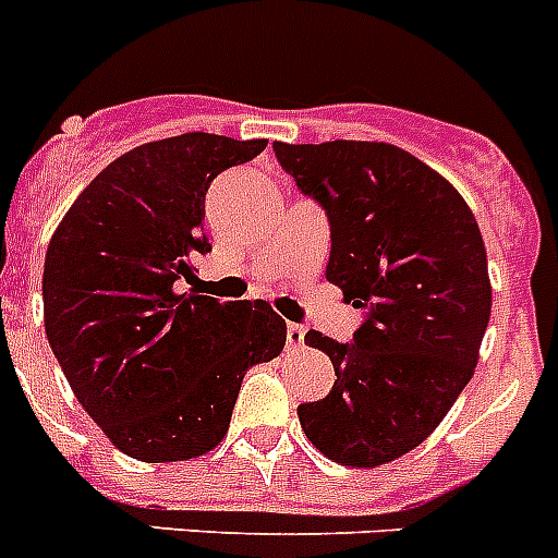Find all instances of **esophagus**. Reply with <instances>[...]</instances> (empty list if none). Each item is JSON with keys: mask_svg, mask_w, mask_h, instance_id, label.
<instances>
[{"mask_svg": "<svg viewBox=\"0 0 558 558\" xmlns=\"http://www.w3.org/2000/svg\"><path fill=\"white\" fill-rule=\"evenodd\" d=\"M304 344V327L288 325V350H299Z\"/></svg>", "mask_w": 558, "mask_h": 558, "instance_id": "esophagus-1", "label": "esophagus"}]
</instances>
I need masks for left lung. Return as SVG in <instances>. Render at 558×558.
Wrapping results in <instances>:
<instances>
[{"label":"left lung","instance_id":"1","mask_svg":"<svg viewBox=\"0 0 558 558\" xmlns=\"http://www.w3.org/2000/svg\"><path fill=\"white\" fill-rule=\"evenodd\" d=\"M330 222L327 279L364 322L347 344L311 330L336 384L299 407L307 440L375 469L421 446L474 375L492 316L483 233L449 180L392 143H274Z\"/></svg>","mask_w":558,"mask_h":558}]
</instances>
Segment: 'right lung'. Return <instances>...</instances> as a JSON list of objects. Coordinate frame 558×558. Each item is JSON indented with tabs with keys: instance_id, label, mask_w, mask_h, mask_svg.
Listing matches in <instances>:
<instances>
[{
	"instance_id": "add662e5",
	"label": "right lung",
	"mask_w": 558,
	"mask_h": 558,
	"mask_svg": "<svg viewBox=\"0 0 558 558\" xmlns=\"http://www.w3.org/2000/svg\"><path fill=\"white\" fill-rule=\"evenodd\" d=\"M268 141L185 132L126 151L78 194L45 259V330L61 373L123 454L174 463L226 437L242 378L288 327L268 302L185 290L206 192Z\"/></svg>"
}]
</instances>
